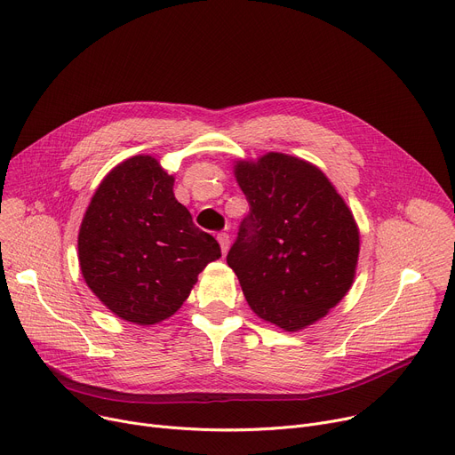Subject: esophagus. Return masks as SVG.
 <instances>
[{
  "mask_svg": "<svg viewBox=\"0 0 455 455\" xmlns=\"http://www.w3.org/2000/svg\"><path fill=\"white\" fill-rule=\"evenodd\" d=\"M217 240H219V243H220L222 253H228L229 243H231V236H229L228 233H219V235H217Z\"/></svg>",
  "mask_w": 455,
  "mask_h": 455,
  "instance_id": "esophagus-1",
  "label": "esophagus"
}]
</instances>
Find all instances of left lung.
<instances>
[{
  "instance_id": "obj_1",
  "label": "left lung",
  "mask_w": 455,
  "mask_h": 455,
  "mask_svg": "<svg viewBox=\"0 0 455 455\" xmlns=\"http://www.w3.org/2000/svg\"><path fill=\"white\" fill-rule=\"evenodd\" d=\"M233 169L250 215L228 264L260 319L286 331L304 330L354 284L359 228L352 209L326 174L302 158L267 153Z\"/></svg>"
}]
</instances>
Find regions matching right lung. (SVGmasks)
<instances>
[{"mask_svg":"<svg viewBox=\"0 0 455 455\" xmlns=\"http://www.w3.org/2000/svg\"><path fill=\"white\" fill-rule=\"evenodd\" d=\"M172 186L174 177L156 158L131 156L100 182L78 233L87 286L115 315L138 326L174 315L198 273L222 257Z\"/></svg>","mask_w":455,"mask_h":455,"instance_id":"obj_1","label":"right lung"}]
</instances>
